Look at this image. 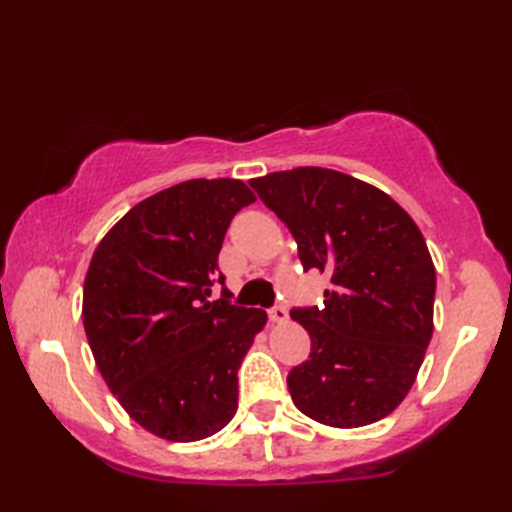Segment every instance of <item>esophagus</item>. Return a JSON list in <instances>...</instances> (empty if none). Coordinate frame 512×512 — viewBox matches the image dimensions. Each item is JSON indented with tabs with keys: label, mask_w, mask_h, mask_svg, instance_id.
I'll return each instance as SVG.
<instances>
[{
	"label": "esophagus",
	"mask_w": 512,
	"mask_h": 512,
	"mask_svg": "<svg viewBox=\"0 0 512 512\" xmlns=\"http://www.w3.org/2000/svg\"><path fill=\"white\" fill-rule=\"evenodd\" d=\"M270 321L273 323H288V310L284 306H275L273 310H270Z\"/></svg>",
	"instance_id": "esophagus-1"
}]
</instances>
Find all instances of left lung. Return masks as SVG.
Returning <instances> with one entry per match:
<instances>
[{"label": "left lung", "mask_w": 512, "mask_h": 512, "mask_svg": "<svg viewBox=\"0 0 512 512\" xmlns=\"http://www.w3.org/2000/svg\"><path fill=\"white\" fill-rule=\"evenodd\" d=\"M250 187L290 228L303 270L332 281L323 308L292 310L312 341L288 376L292 402L336 429L383 420L433 334L436 268L420 228L385 191L334 169L275 171Z\"/></svg>", "instance_id": "8db88e82"}]
</instances>
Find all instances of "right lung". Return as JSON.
<instances>
[{"label": "right lung", "instance_id": "right-lung-1", "mask_svg": "<svg viewBox=\"0 0 512 512\" xmlns=\"http://www.w3.org/2000/svg\"><path fill=\"white\" fill-rule=\"evenodd\" d=\"M257 198L242 180L195 178L138 202L96 246L83 328L127 416L169 442H198L237 411V369L268 314L209 301L226 228Z\"/></svg>", "mask_w": 512, "mask_h": 512}]
</instances>
